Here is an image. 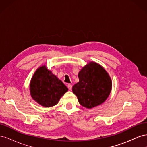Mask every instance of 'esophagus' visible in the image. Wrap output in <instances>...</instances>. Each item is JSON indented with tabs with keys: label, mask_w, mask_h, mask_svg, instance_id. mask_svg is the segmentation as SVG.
<instances>
[{
	"label": "esophagus",
	"mask_w": 147,
	"mask_h": 147,
	"mask_svg": "<svg viewBox=\"0 0 147 147\" xmlns=\"http://www.w3.org/2000/svg\"><path fill=\"white\" fill-rule=\"evenodd\" d=\"M67 87H68L69 90H72V84H68Z\"/></svg>",
	"instance_id": "obj_1"
}]
</instances>
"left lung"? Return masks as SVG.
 <instances>
[{
    "instance_id": "1",
    "label": "left lung",
    "mask_w": 147,
    "mask_h": 147,
    "mask_svg": "<svg viewBox=\"0 0 147 147\" xmlns=\"http://www.w3.org/2000/svg\"><path fill=\"white\" fill-rule=\"evenodd\" d=\"M79 82L72 87L74 94L84 107L98 106L108 98L112 81L105 69L95 62H89L78 72Z\"/></svg>"
}]
</instances>
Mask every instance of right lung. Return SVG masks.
Returning a JSON list of instances; mask_svg holds the SVG:
<instances>
[{
    "mask_svg": "<svg viewBox=\"0 0 147 147\" xmlns=\"http://www.w3.org/2000/svg\"><path fill=\"white\" fill-rule=\"evenodd\" d=\"M30 94L33 100L45 107L56 105L68 91L61 80L53 74L45 65L35 70L30 82Z\"/></svg>",
    "mask_w": 147,
    "mask_h": 147,
    "instance_id": "right-lung-1",
    "label": "right lung"
}]
</instances>
